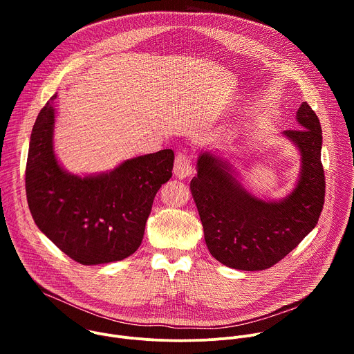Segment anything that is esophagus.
<instances>
[{"label":"esophagus","mask_w":354,"mask_h":354,"mask_svg":"<svg viewBox=\"0 0 354 354\" xmlns=\"http://www.w3.org/2000/svg\"><path fill=\"white\" fill-rule=\"evenodd\" d=\"M174 174L180 178L185 179L187 176H190L193 174V165H192V158L190 156L186 153V151H178L176 158H175V167H174Z\"/></svg>","instance_id":"34e87169"}]
</instances>
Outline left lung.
<instances>
[{
	"label": "left lung",
	"mask_w": 354,
	"mask_h": 354,
	"mask_svg": "<svg viewBox=\"0 0 354 354\" xmlns=\"http://www.w3.org/2000/svg\"><path fill=\"white\" fill-rule=\"evenodd\" d=\"M301 129L286 130L301 153V176L281 201L249 194L232 178L227 162L200 154L192 196L210 254L239 270H265L280 262L317 225L324 209L325 175L321 162L322 129L313 108L297 111Z\"/></svg>",
	"instance_id": "1"
}]
</instances>
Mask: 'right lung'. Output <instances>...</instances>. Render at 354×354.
<instances>
[{"label": "right lung", "instance_id": "add662e5", "mask_svg": "<svg viewBox=\"0 0 354 354\" xmlns=\"http://www.w3.org/2000/svg\"><path fill=\"white\" fill-rule=\"evenodd\" d=\"M53 95L32 129L25 187L39 230L81 265L122 261L138 249L160 187L172 176L174 151L127 160L109 174H67L53 151Z\"/></svg>", "mask_w": 354, "mask_h": 354}]
</instances>
